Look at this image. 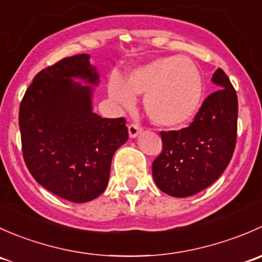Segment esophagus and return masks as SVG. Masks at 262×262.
<instances>
[{"instance_id": "1", "label": "esophagus", "mask_w": 262, "mask_h": 262, "mask_svg": "<svg viewBox=\"0 0 262 262\" xmlns=\"http://www.w3.org/2000/svg\"><path fill=\"white\" fill-rule=\"evenodd\" d=\"M128 132H129V137H130V138H136V137L142 132V128L138 125V124L132 123L130 125L128 126Z\"/></svg>"}]
</instances>
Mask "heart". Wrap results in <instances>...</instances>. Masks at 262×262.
Returning <instances> with one entry per match:
<instances>
[{"label": "heart", "mask_w": 262, "mask_h": 262, "mask_svg": "<svg viewBox=\"0 0 262 262\" xmlns=\"http://www.w3.org/2000/svg\"><path fill=\"white\" fill-rule=\"evenodd\" d=\"M109 96L119 105L130 107L133 96L143 97L148 118L165 128L189 123L199 110L204 95L202 72L186 57H160L132 70L124 81L112 76Z\"/></svg>", "instance_id": "1"}]
</instances>
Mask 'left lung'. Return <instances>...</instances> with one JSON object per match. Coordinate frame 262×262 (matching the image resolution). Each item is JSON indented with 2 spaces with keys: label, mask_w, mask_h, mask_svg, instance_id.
Here are the masks:
<instances>
[{
  "label": "left lung",
  "mask_w": 262,
  "mask_h": 262,
  "mask_svg": "<svg viewBox=\"0 0 262 262\" xmlns=\"http://www.w3.org/2000/svg\"><path fill=\"white\" fill-rule=\"evenodd\" d=\"M212 81L219 90L204 100L189 126L161 132L162 152L153 161L152 173L158 189L171 196L186 198L204 190L224 172L233 156L236 90L221 68Z\"/></svg>",
  "instance_id": "left-lung-1"
}]
</instances>
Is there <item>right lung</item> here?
I'll return each instance as SVG.
<instances>
[{
  "mask_svg": "<svg viewBox=\"0 0 262 262\" xmlns=\"http://www.w3.org/2000/svg\"><path fill=\"white\" fill-rule=\"evenodd\" d=\"M99 73L89 54L63 58L40 71L18 110L23 156L33 178L57 196L73 203L105 191L113 156L128 139L125 119L92 112V87Z\"/></svg>",
  "mask_w": 262,
  "mask_h": 262,
  "instance_id": "1",
  "label": "right lung"
}]
</instances>
